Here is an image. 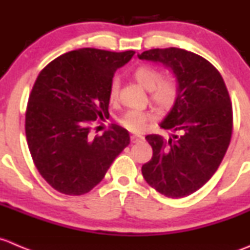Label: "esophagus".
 <instances>
[{"label": "esophagus", "instance_id": "obj_1", "mask_svg": "<svg viewBox=\"0 0 250 250\" xmlns=\"http://www.w3.org/2000/svg\"><path fill=\"white\" fill-rule=\"evenodd\" d=\"M143 140V136L140 135H131V142L136 143V142H140V141Z\"/></svg>", "mask_w": 250, "mask_h": 250}]
</instances>
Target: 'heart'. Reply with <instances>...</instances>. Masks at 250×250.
I'll return each mask as SVG.
<instances>
[{
  "instance_id": "heart-1",
  "label": "heart",
  "mask_w": 250,
  "mask_h": 250,
  "mask_svg": "<svg viewBox=\"0 0 250 250\" xmlns=\"http://www.w3.org/2000/svg\"><path fill=\"white\" fill-rule=\"evenodd\" d=\"M132 76L138 83L149 90L150 101L157 105L158 109L162 112H169L175 107L180 97V86L176 79L170 75L163 76L160 69L147 64L137 66L133 70ZM118 93H119V83L117 79H114L109 87L110 101L117 100ZM149 119L150 113L145 110L130 109L122 115L119 123L128 131L140 132Z\"/></svg>"
}]
</instances>
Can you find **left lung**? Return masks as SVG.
I'll use <instances>...</instances> for the list:
<instances>
[{"mask_svg": "<svg viewBox=\"0 0 250 250\" xmlns=\"http://www.w3.org/2000/svg\"><path fill=\"white\" fill-rule=\"evenodd\" d=\"M138 58L169 66L180 86L179 101L160 124L177 135L146 136L153 157L142 165V175L169 198L187 197L211 179L229 148L233 128L229 91L217 69L193 52L154 48Z\"/></svg>", "mask_w": 250, "mask_h": 250, "instance_id": "obj_1", "label": "left lung"}]
</instances>
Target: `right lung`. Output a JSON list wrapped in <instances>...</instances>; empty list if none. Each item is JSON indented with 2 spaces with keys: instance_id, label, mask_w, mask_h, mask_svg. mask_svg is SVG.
Instances as JSON below:
<instances>
[{
  "instance_id": "obj_1",
  "label": "right lung",
  "mask_w": 250,
  "mask_h": 250,
  "mask_svg": "<svg viewBox=\"0 0 250 250\" xmlns=\"http://www.w3.org/2000/svg\"><path fill=\"white\" fill-rule=\"evenodd\" d=\"M133 51L80 48L47 64L33 86L25 135L36 169L56 191L81 196L97 186L130 143L127 130L112 124L91 135L92 123L109 117V87Z\"/></svg>"
}]
</instances>
